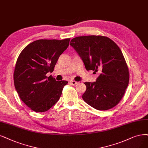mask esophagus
<instances>
[{"label":"esophagus","instance_id":"esophagus-1","mask_svg":"<svg viewBox=\"0 0 148 148\" xmlns=\"http://www.w3.org/2000/svg\"><path fill=\"white\" fill-rule=\"evenodd\" d=\"M69 82H70V84L71 85H76V84H77V82H75L74 80H71Z\"/></svg>","mask_w":148,"mask_h":148}]
</instances>
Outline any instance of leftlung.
Returning a JSON list of instances; mask_svg holds the SVG:
<instances>
[{
    "mask_svg": "<svg viewBox=\"0 0 148 148\" xmlns=\"http://www.w3.org/2000/svg\"><path fill=\"white\" fill-rule=\"evenodd\" d=\"M70 45L83 60L87 71L100 74L95 82H85L84 101L99 110L116 106L129 84V69L121 49L110 38L100 35L77 36Z\"/></svg>",
    "mask_w": 148,
    "mask_h": 148,
    "instance_id": "1",
    "label": "left lung"
}]
</instances>
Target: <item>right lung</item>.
Masks as SVG:
<instances>
[{
  "mask_svg": "<svg viewBox=\"0 0 148 148\" xmlns=\"http://www.w3.org/2000/svg\"><path fill=\"white\" fill-rule=\"evenodd\" d=\"M70 38L62 40H39L30 43L21 52L13 78L21 99L36 112H44L56 104L67 81H57L52 73L59 57L69 45Z\"/></svg>",
  "mask_w": 148,
  "mask_h": 148,
  "instance_id": "right-lung-1",
  "label": "right lung"
}]
</instances>
